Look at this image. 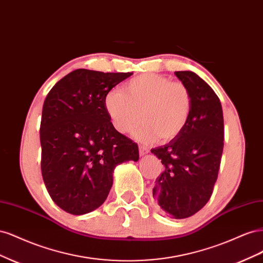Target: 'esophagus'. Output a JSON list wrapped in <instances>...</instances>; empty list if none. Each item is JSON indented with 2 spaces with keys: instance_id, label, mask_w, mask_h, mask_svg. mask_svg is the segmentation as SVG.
<instances>
[{
  "instance_id": "obj_1",
  "label": "esophagus",
  "mask_w": 263,
  "mask_h": 263,
  "mask_svg": "<svg viewBox=\"0 0 263 263\" xmlns=\"http://www.w3.org/2000/svg\"><path fill=\"white\" fill-rule=\"evenodd\" d=\"M139 154L140 156H146L148 154V149L144 146H139Z\"/></svg>"
}]
</instances>
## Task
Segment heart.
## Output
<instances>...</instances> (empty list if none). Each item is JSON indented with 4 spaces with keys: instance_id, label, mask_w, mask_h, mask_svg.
<instances>
[{
    "instance_id": "b5f03b06",
    "label": "heart",
    "mask_w": 263,
    "mask_h": 263,
    "mask_svg": "<svg viewBox=\"0 0 263 263\" xmlns=\"http://www.w3.org/2000/svg\"><path fill=\"white\" fill-rule=\"evenodd\" d=\"M105 112L119 133L134 130L136 139L162 142L179 137L192 112V98L187 87L160 74L146 73L126 82L123 91L113 89L103 100Z\"/></svg>"
}]
</instances>
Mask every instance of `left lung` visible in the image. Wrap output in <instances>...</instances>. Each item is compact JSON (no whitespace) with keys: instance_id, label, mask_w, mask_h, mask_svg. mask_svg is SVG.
Wrapping results in <instances>:
<instances>
[{"instance_id":"obj_1","label":"left lung","mask_w":263,"mask_h":263,"mask_svg":"<svg viewBox=\"0 0 263 263\" xmlns=\"http://www.w3.org/2000/svg\"><path fill=\"white\" fill-rule=\"evenodd\" d=\"M192 98V112L184 130L169 144L151 149L164 170L153 196L168 216H192L209 202L217 180L224 148V116L218 97L192 71H176Z\"/></svg>"}]
</instances>
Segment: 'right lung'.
Listing matches in <instances>:
<instances>
[{"instance_id": "1", "label": "right lung", "mask_w": 263, "mask_h": 263, "mask_svg": "<svg viewBox=\"0 0 263 263\" xmlns=\"http://www.w3.org/2000/svg\"><path fill=\"white\" fill-rule=\"evenodd\" d=\"M132 74L78 69L46 97L39 132L42 174L52 201L69 214L100 208L116 165L138 161L137 144L114 128L103 105L105 94Z\"/></svg>"}]
</instances>
